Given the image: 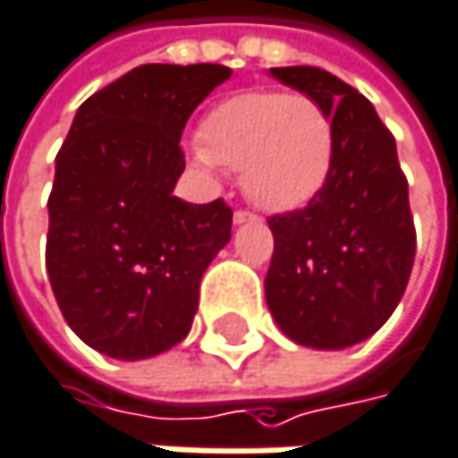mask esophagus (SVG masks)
<instances>
[{
  "mask_svg": "<svg viewBox=\"0 0 458 458\" xmlns=\"http://www.w3.org/2000/svg\"><path fill=\"white\" fill-rule=\"evenodd\" d=\"M247 222H258V216H255L252 211H242V208H239V211L233 214V225H247Z\"/></svg>",
  "mask_w": 458,
  "mask_h": 458,
  "instance_id": "1",
  "label": "esophagus"
}]
</instances>
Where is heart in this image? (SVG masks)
<instances>
[{
    "label": "heart",
    "mask_w": 458,
    "mask_h": 458,
    "mask_svg": "<svg viewBox=\"0 0 458 458\" xmlns=\"http://www.w3.org/2000/svg\"><path fill=\"white\" fill-rule=\"evenodd\" d=\"M335 155L330 112L311 96L244 90L208 109L190 163L208 182L242 171L247 198L271 214L306 208L327 184Z\"/></svg>",
    "instance_id": "heart-1"
}]
</instances>
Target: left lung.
I'll list each match as a JSON object with an SVG mask.
<instances>
[{
  "mask_svg": "<svg viewBox=\"0 0 458 458\" xmlns=\"http://www.w3.org/2000/svg\"><path fill=\"white\" fill-rule=\"evenodd\" d=\"M268 74L330 112L335 155L306 208L268 219L266 303L290 341L341 352L381 330L408 287L416 255L408 182L394 136L362 93L317 66Z\"/></svg>",
  "mask_w": 458,
  "mask_h": 458,
  "instance_id": "1",
  "label": "left lung"
}]
</instances>
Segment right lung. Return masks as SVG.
Returning <instances> with one entry per match:
<instances>
[{
    "label": "right lung",
    "mask_w": 458,
    "mask_h": 458,
    "mask_svg": "<svg viewBox=\"0 0 458 458\" xmlns=\"http://www.w3.org/2000/svg\"><path fill=\"white\" fill-rule=\"evenodd\" d=\"M233 72L144 64L77 109L55 155L45 266L66 325L112 360H149L187 338L200 276L231 242L225 200L174 195L179 136Z\"/></svg>",
    "instance_id": "1"
}]
</instances>
